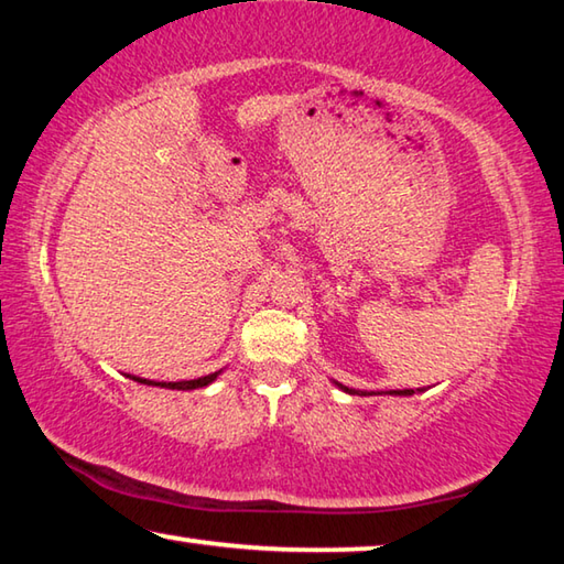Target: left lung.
I'll return each instance as SVG.
<instances>
[{"mask_svg": "<svg viewBox=\"0 0 564 564\" xmlns=\"http://www.w3.org/2000/svg\"><path fill=\"white\" fill-rule=\"evenodd\" d=\"M340 386V383H338ZM343 390H346V393H358V395H366V393H362V390H350V388H346V386H340ZM390 393H395V395H413L415 393V390H390Z\"/></svg>", "mask_w": 564, "mask_h": 564, "instance_id": "left-lung-1", "label": "left lung"}]
</instances>
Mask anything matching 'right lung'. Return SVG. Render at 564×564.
Instances as JSON below:
<instances>
[{"instance_id":"right-lung-1","label":"right lung","mask_w":564,"mask_h":564,"mask_svg":"<svg viewBox=\"0 0 564 564\" xmlns=\"http://www.w3.org/2000/svg\"><path fill=\"white\" fill-rule=\"evenodd\" d=\"M218 373H221V370H218ZM218 373L204 376V378H196V380H178V383H154V380H144V378H133V380H139V383H147V386L171 388V390H194V388H204V386H208V383H214Z\"/></svg>"}]
</instances>
